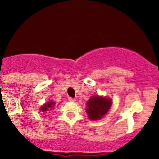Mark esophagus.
Wrapping results in <instances>:
<instances>
[{
    "label": "esophagus",
    "mask_w": 159,
    "mask_h": 159,
    "mask_svg": "<svg viewBox=\"0 0 159 159\" xmlns=\"http://www.w3.org/2000/svg\"><path fill=\"white\" fill-rule=\"evenodd\" d=\"M68 100L71 101V102H74V101H75V99H74V98H71V97H69V98H68Z\"/></svg>",
    "instance_id": "1"
}]
</instances>
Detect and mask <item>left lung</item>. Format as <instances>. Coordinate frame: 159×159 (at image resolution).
<instances>
[{
	"label": "left lung",
	"mask_w": 159,
	"mask_h": 159,
	"mask_svg": "<svg viewBox=\"0 0 159 159\" xmlns=\"http://www.w3.org/2000/svg\"><path fill=\"white\" fill-rule=\"evenodd\" d=\"M111 100L104 97L95 95L87 102V114L92 120H98L102 118L109 111L111 106Z\"/></svg>",
	"instance_id": "left-lung-1"
}]
</instances>
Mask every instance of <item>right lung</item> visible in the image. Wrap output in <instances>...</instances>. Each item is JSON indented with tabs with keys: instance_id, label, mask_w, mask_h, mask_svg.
Listing matches in <instances>:
<instances>
[{
	"instance_id": "obj_1",
	"label": "right lung",
	"mask_w": 159,
	"mask_h": 159,
	"mask_svg": "<svg viewBox=\"0 0 159 159\" xmlns=\"http://www.w3.org/2000/svg\"><path fill=\"white\" fill-rule=\"evenodd\" d=\"M54 102H48V103L43 105V106L40 108V110H41L42 111H47L48 109H51L52 107H53V105H54Z\"/></svg>"
}]
</instances>
